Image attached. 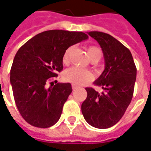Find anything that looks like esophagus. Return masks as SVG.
Wrapping results in <instances>:
<instances>
[{
  "label": "esophagus",
  "mask_w": 151,
  "mask_h": 151,
  "mask_svg": "<svg viewBox=\"0 0 151 151\" xmlns=\"http://www.w3.org/2000/svg\"><path fill=\"white\" fill-rule=\"evenodd\" d=\"M78 88V86H77L76 85H72V89L73 90V91H74V90H76V89Z\"/></svg>",
  "instance_id": "34e87169"
}]
</instances>
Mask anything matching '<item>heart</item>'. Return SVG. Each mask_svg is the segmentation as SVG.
Listing matches in <instances>:
<instances>
[{
  "instance_id": "heart-1",
  "label": "heart",
  "mask_w": 151,
  "mask_h": 151,
  "mask_svg": "<svg viewBox=\"0 0 151 151\" xmlns=\"http://www.w3.org/2000/svg\"><path fill=\"white\" fill-rule=\"evenodd\" d=\"M73 49V47H69L67 48L64 53L62 57L63 64L67 65L69 61V55ZM89 57L91 60H95L98 62L102 57V51L101 49L95 46L89 47L87 49ZM63 78L66 82H71L74 85H82L84 83L91 81L92 74L91 73L86 70V69H80L78 67H71L67 69L63 73Z\"/></svg>"
}]
</instances>
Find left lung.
Here are the masks:
<instances>
[{
  "instance_id": "left-lung-1",
  "label": "left lung",
  "mask_w": 151,
  "mask_h": 151,
  "mask_svg": "<svg viewBox=\"0 0 151 151\" xmlns=\"http://www.w3.org/2000/svg\"><path fill=\"white\" fill-rule=\"evenodd\" d=\"M101 47L105 69L95 83L104 91L86 88L87 97L82 104L86 122L98 129H108L121 119L132 100L136 81L137 68L130 51L111 35L90 31Z\"/></svg>"
}]
</instances>
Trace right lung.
I'll use <instances>...</instances> for the list:
<instances>
[{
  "instance_id": "1",
  "label": "right lung",
  "mask_w": 151,
  "mask_h": 151,
  "mask_svg": "<svg viewBox=\"0 0 151 151\" xmlns=\"http://www.w3.org/2000/svg\"><path fill=\"white\" fill-rule=\"evenodd\" d=\"M87 39L81 31L51 30L36 35L17 52L10 83L16 106L27 123L49 128L59 120L72 86L51 80L63 69L66 49Z\"/></svg>"
}]
</instances>
